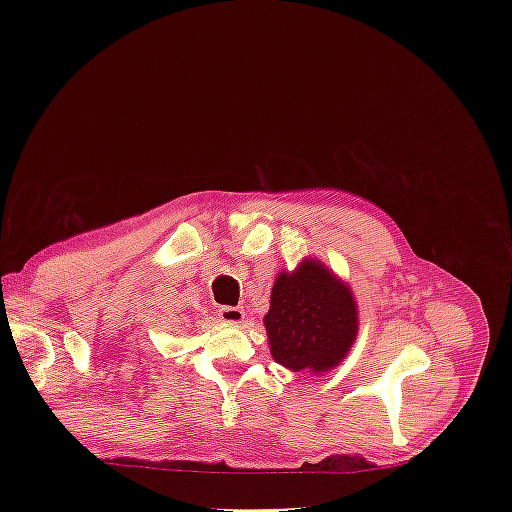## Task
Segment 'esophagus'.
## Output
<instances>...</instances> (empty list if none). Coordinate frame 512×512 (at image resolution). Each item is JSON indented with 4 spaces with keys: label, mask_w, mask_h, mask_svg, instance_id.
<instances>
[{
    "label": "esophagus",
    "mask_w": 512,
    "mask_h": 512,
    "mask_svg": "<svg viewBox=\"0 0 512 512\" xmlns=\"http://www.w3.org/2000/svg\"><path fill=\"white\" fill-rule=\"evenodd\" d=\"M218 316L222 322H228V324H239L243 318H245V312L241 307H232V305H222L218 309Z\"/></svg>",
    "instance_id": "esophagus-1"
}]
</instances>
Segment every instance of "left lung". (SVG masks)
Returning a JSON list of instances; mask_svg holds the SVG:
<instances>
[{"label": "left lung", "instance_id": "obj_1", "mask_svg": "<svg viewBox=\"0 0 512 512\" xmlns=\"http://www.w3.org/2000/svg\"><path fill=\"white\" fill-rule=\"evenodd\" d=\"M265 327L273 359L288 369L329 371L356 337V305L350 290L314 260L280 273L271 292Z\"/></svg>", "mask_w": 512, "mask_h": 512}]
</instances>
